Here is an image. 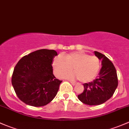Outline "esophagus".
<instances>
[{"label":"esophagus","mask_w":129,"mask_h":129,"mask_svg":"<svg viewBox=\"0 0 129 129\" xmlns=\"http://www.w3.org/2000/svg\"><path fill=\"white\" fill-rule=\"evenodd\" d=\"M70 82L71 83V84H72V85H73V86H74V85H76V83L75 82L71 81H70Z\"/></svg>","instance_id":"1"}]
</instances>
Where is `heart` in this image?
<instances>
[{"instance_id": "heart-1", "label": "heart", "mask_w": 129, "mask_h": 129, "mask_svg": "<svg viewBox=\"0 0 129 129\" xmlns=\"http://www.w3.org/2000/svg\"><path fill=\"white\" fill-rule=\"evenodd\" d=\"M56 75L62 78L74 70L76 74H68L66 78H78L83 83L94 79L99 73L101 67L100 59L96 56H89L81 51L67 54L64 58L62 56L55 57L53 63Z\"/></svg>"}]
</instances>
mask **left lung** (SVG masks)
Segmentation results:
<instances>
[{"instance_id":"1","label":"left lung","mask_w":129,"mask_h":129,"mask_svg":"<svg viewBox=\"0 0 129 129\" xmlns=\"http://www.w3.org/2000/svg\"><path fill=\"white\" fill-rule=\"evenodd\" d=\"M94 54L101 60L102 68L96 79L83 84L84 91L78 95L80 101L89 106L104 103L113 95L118 86L117 71L113 63L101 53L94 51Z\"/></svg>"}]
</instances>
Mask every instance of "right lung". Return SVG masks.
<instances>
[{
	"label": "right lung",
	"instance_id": "add662e5",
	"mask_svg": "<svg viewBox=\"0 0 129 129\" xmlns=\"http://www.w3.org/2000/svg\"><path fill=\"white\" fill-rule=\"evenodd\" d=\"M57 55L55 50L42 49L18 61L13 72L12 84L22 102L41 107L55 98L62 82L53 73V60Z\"/></svg>",
	"mask_w": 129,
	"mask_h": 129
}]
</instances>
